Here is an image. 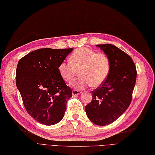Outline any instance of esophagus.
Segmentation results:
<instances>
[{"mask_svg": "<svg viewBox=\"0 0 155 155\" xmlns=\"http://www.w3.org/2000/svg\"><path fill=\"white\" fill-rule=\"evenodd\" d=\"M81 92H82V91H79V90H75V89H74L73 91V95H80V93H81Z\"/></svg>", "mask_w": 155, "mask_h": 155, "instance_id": "34e87169", "label": "esophagus"}]
</instances>
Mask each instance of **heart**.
Listing matches in <instances>:
<instances>
[{
  "instance_id": "1",
  "label": "heart",
  "mask_w": 155,
  "mask_h": 155,
  "mask_svg": "<svg viewBox=\"0 0 155 155\" xmlns=\"http://www.w3.org/2000/svg\"><path fill=\"white\" fill-rule=\"evenodd\" d=\"M60 75L68 84L72 83L78 75L82 76L73 84L76 88L91 85L98 87L105 82L110 71V62L104 53L97 52L87 47L76 49L69 62H62L58 67Z\"/></svg>"
}]
</instances>
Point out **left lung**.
<instances>
[{
	"label": "left lung",
	"mask_w": 155,
	"mask_h": 155,
	"mask_svg": "<svg viewBox=\"0 0 155 155\" xmlns=\"http://www.w3.org/2000/svg\"><path fill=\"white\" fill-rule=\"evenodd\" d=\"M97 46L110 59V71L105 82L92 91V101L85 106V110L93 123L106 126L117 120L130 106L137 70L130 55L115 45Z\"/></svg>",
	"instance_id": "left-lung-1"
}]
</instances>
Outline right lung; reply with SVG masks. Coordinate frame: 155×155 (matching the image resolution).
<instances>
[{
	"label": "right lung",
	"instance_id": "1",
	"mask_svg": "<svg viewBox=\"0 0 155 155\" xmlns=\"http://www.w3.org/2000/svg\"><path fill=\"white\" fill-rule=\"evenodd\" d=\"M73 51L39 49L18 63L16 82L27 112L35 121L51 126L62 120L72 90L61 77L58 67Z\"/></svg>",
	"mask_w": 155,
	"mask_h": 155
}]
</instances>
